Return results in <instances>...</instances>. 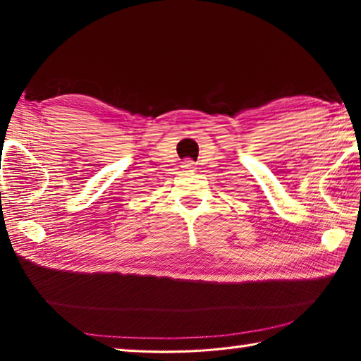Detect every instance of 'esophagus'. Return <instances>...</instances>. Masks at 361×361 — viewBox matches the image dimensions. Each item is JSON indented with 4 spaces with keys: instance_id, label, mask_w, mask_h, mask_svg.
<instances>
[{
    "instance_id": "esophagus-1",
    "label": "esophagus",
    "mask_w": 361,
    "mask_h": 361,
    "mask_svg": "<svg viewBox=\"0 0 361 361\" xmlns=\"http://www.w3.org/2000/svg\"><path fill=\"white\" fill-rule=\"evenodd\" d=\"M181 167L185 169V170H188V172H192V170H195V162L191 161V159H186V161H183Z\"/></svg>"
}]
</instances>
